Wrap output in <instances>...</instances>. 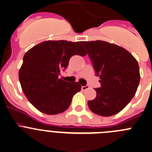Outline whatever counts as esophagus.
Listing matches in <instances>:
<instances>
[{"label": "esophagus", "mask_w": 152, "mask_h": 152, "mask_svg": "<svg viewBox=\"0 0 152 152\" xmlns=\"http://www.w3.org/2000/svg\"><path fill=\"white\" fill-rule=\"evenodd\" d=\"M88 88H89V86H82V88H81V89H82L83 91H86V90H87Z\"/></svg>", "instance_id": "1"}]
</instances>
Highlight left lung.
<instances>
[{
    "mask_svg": "<svg viewBox=\"0 0 152 152\" xmlns=\"http://www.w3.org/2000/svg\"><path fill=\"white\" fill-rule=\"evenodd\" d=\"M87 50L101 87L88 105L94 113L111 116L122 110L137 91L140 75L137 60L118 45L107 42H81Z\"/></svg>",
    "mask_w": 152,
    "mask_h": 152,
    "instance_id": "1",
    "label": "left lung"
}]
</instances>
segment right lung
Here are the masks:
<instances>
[{"label": "right lung", "mask_w": 152, "mask_h": 152, "mask_svg": "<svg viewBox=\"0 0 152 152\" xmlns=\"http://www.w3.org/2000/svg\"><path fill=\"white\" fill-rule=\"evenodd\" d=\"M86 54L80 42L65 40L45 41L30 49L19 71L20 85L30 102L48 115L64 112L81 86L63 80L58 75L72 56Z\"/></svg>", "instance_id": "add662e5"}]
</instances>
